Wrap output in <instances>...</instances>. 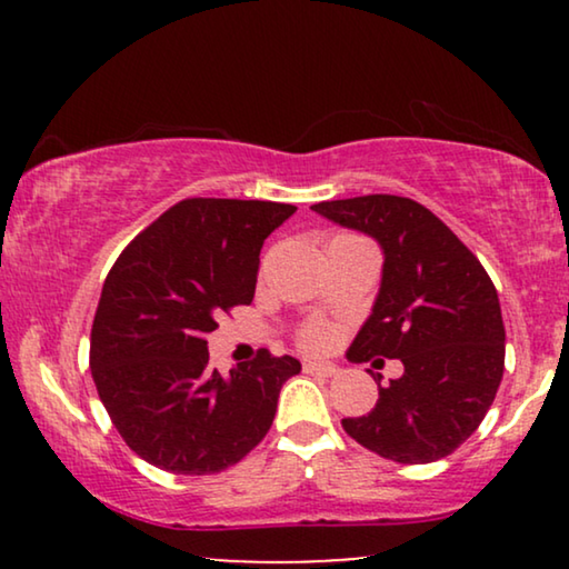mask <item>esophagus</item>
Returning <instances> with one entry per match:
<instances>
[{"mask_svg":"<svg viewBox=\"0 0 569 569\" xmlns=\"http://www.w3.org/2000/svg\"><path fill=\"white\" fill-rule=\"evenodd\" d=\"M302 370L310 372V376H318V378H333L339 372L337 365H331V362H306L302 365Z\"/></svg>","mask_w":569,"mask_h":569,"instance_id":"obj_1","label":"esophagus"}]
</instances>
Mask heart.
Returning a JSON list of instances; mask_svg holds the SVG:
<instances>
[{
	"label": "heart",
	"mask_w": 569,
	"mask_h": 569,
	"mask_svg": "<svg viewBox=\"0 0 569 569\" xmlns=\"http://www.w3.org/2000/svg\"><path fill=\"white\" fill-rule=\"evenodd\" d=\"M331 333L323 329V326H313V329H308L306 333H302V345H306L308 349H323L326 345H329Z\"/></svg>",
	"instance_id": "obj_1"
}]
</instances>
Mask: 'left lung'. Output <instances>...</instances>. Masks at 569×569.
I'll list each match as a JSON object with an SVG mask.
<instances>
[{
    "mask_svg": "<svg viewBox=\"0 0 569 569\" xmlns=\"http://www.w3.org/2000/svg\"><path fill=\"white\" fill-rule=\"evenodd\" d=\"M365 232L383 251L372 313L347 360L388 357L403 376L380 383L368 415L341 419L349 438L396 463H432L471 438L505 370V326L492 279L446 222L415 199L370 197L310 207Z\"/></svg>",
    "mask_w": 569,
    "mask_h": 569,
    "instance_id": "obj_1",
    "label": "left lung"
}]
</instances>
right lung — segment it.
Here are the masks:
<instances>
[{"instance_id": "add662e5", "label": "right lung", "mask_w": 569, "mask_h": 569, "mask_svg": "<svg viewBox=\"0 0 569 569\" xmlns=\"http://www.w3.org/2000/svg\"><path fill=\"white\" fill-rule=\"evenodd\" d=\"M259 199H183L108 271L90 333L98 396L127 446L170 473H217L259 446L295 357L261 349L228 378L209 368L217 316L248 306L263 240L295 214Z\"/></svg>"}]
</instances>
